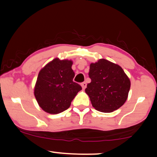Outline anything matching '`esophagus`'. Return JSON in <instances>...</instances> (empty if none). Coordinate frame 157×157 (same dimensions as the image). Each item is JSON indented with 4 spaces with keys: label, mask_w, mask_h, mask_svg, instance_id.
Here are the masks:
<instances>
[{
    "label": "esophagus",
    "mask_w": 157,
    "mask_h": 157,
    "mask_svg": "<svg viewBox=\"0 0 157 157\" xmlns=\"http://www.w3.org/2000/svg\"><path fill=\"white\" fill-rule=\"evenodd\" d=\"M86 86H87V84H86V82H82V83H81V86H82V89H85L86 88Z\"/></svg>",
    "instance_id": "34e87169"
}]
</instances>
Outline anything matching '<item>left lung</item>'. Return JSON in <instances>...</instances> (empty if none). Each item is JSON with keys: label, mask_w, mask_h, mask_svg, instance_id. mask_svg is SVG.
<instances>
[{"label": "left lung", "mask_w": 157, "mask_h": 157, "mask_svg": "<svg viewBox=\"0 0 157 157\" xmlns=\"http://www.w3.org/2000/svg\"><path fill=\"white\" fill-rule=\"evenodd\" d=\"M89 76L91 81L85 91L95 109L110 113L125 103L131 82L119 65L100 59L90 65Z\"/></svg>", "instance_id": "obj_1"}]
</instances>
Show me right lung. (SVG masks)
<instances>
[{"instance_id":"right-lung-1","label":"right lung","mask_w":157,"mask_h":157,"mask_svg":"<svg viewBox=\"0 0 157 157\" xmlns=\"http://www.w3.org/2000/svg\"><path fill=\"white\" fill-rule=\"evenodd\" d=\"M72 61L55 58L40 71L34 90L40 107L57 114L66 111L82 87L74 82Z\"/></svg>"}]
</instances>
